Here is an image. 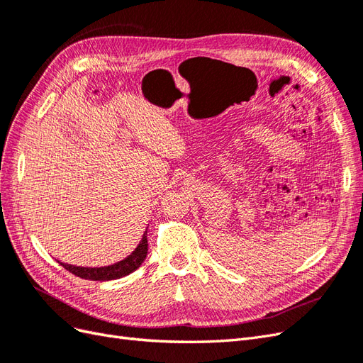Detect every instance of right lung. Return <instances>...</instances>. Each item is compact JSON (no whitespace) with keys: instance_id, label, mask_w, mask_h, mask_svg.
<instances>
[{"instance_id":"add662e5","label":"right lung","mask_w":363,"mask_h":363,"mask_svg":"<svg viewBox=\"0 0 363 363\" xmlns=\"http://www.w3.org/2000/svg\"><path fill=\"white\" fill-rule=\"evenodd\" d=\"M148 252V240H147V230L145 233L142 235V239L139 240L138 247L130 252V255L119 260L113 265H107V267H77V265H69V263H63L57 260L60 265L68 269L69 272L75 274L77 277H82L86 280H96V281H106V280H116L121 277H125L128 274L136 271L142 263H144L145 257Z\"/></svg>"}]
</instances>
